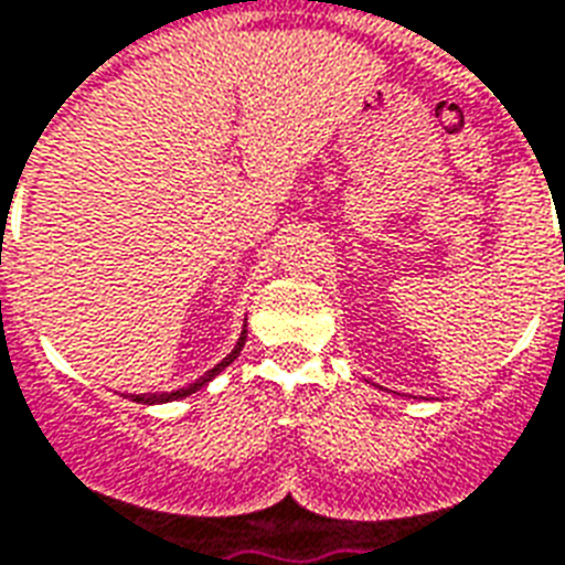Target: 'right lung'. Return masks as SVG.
<instances>
[{
	"instance_id": "1",
	"label": "right lung",
	"mask_w": 565,
	"mask_h": 565,
	"mask_svg": "<svg viewBox=\"0 0 565 565\" xmlns=\"http://www.w3.org/2000/svg\"><path fill=\"white\" fill-rule=\"evenodd\" d=\"M243 347H245V331H243V334H239V340H236L234 352H231V355H227L225 361H218V364H215L213 370H206L204 376L195 379V382H192V385H189V387H178V391H171V394H132V399H136V403H171V399L189 397V394H195L198 387H204L206 382H210V379L218 376V373H222V370H225L227 364H231V361H234L236 355L243 352Z\"/></svg>"
}]
</instances>
